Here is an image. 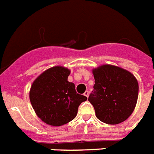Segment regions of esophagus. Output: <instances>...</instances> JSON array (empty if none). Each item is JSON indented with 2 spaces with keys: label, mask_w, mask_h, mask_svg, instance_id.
I'll return each instance as SVG.
<instances>
[{
  "label": "esophagus",
  "mask_w": 154,
  "mask_h": 154,
  "mask_svg": "<svg viewBox=\"0 0 154 154\" xmlns=\"http://www.w3.org/2000/svg\"><path fill=\"white\" fill-rule=\"evenodd\" d=\"M89 94H90V93H89V91H85L84 95H85V96H86V97H89Z\"/></svg>",
  "instance_id": "esophagus-1"
}]
</instances>
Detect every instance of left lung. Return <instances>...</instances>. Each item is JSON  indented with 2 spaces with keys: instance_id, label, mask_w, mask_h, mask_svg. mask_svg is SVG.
<instances>
[{
  "instance_id": "8db88e82",
  "label": "left lung",
  "mask_w": 154,
  "mask_h": 154,
  "mask_svg": "<svg viewBox=\"0 0 154 154\" xmlns=\"http://www.w3.org/2000/svg\"><path fill=\"white\" fill-rule=\"evenodd\" d=\"M94 91L88 100L99 120L118 124L134 111L138 95V81L131 72L112 65H102L93 71Z\"/></svg>"
}]
</instances>
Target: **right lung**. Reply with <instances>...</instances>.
<instances>
[{
	"instance_id": "1",
	"label": "right lung",
	"mask_w": 154,
	"mask_h": 154,
	"mask_svg": "<svg viewBox=\"0 0 154 154\" xmlns=\"http://www.w3.org/2000/svg\"><path fill=\"white\" fill-rule=\"evenodd\" d=\"M70 71L56 66L44 72L33 82L30 100L41 120L52 126H61L74 120L86 96L77 94L68 81Z\"/></svg>"
}]
</instances>
